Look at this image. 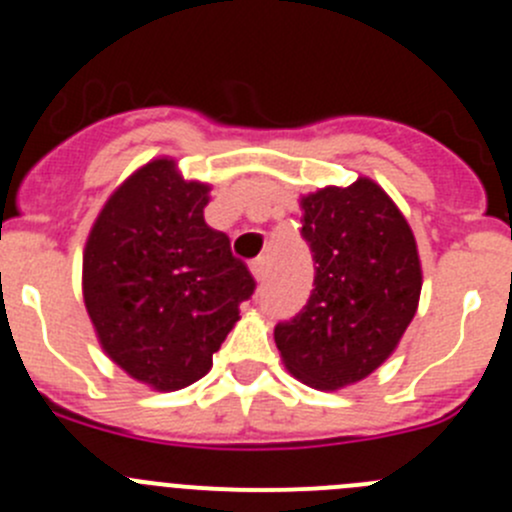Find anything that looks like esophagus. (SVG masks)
I'll return each instance as SVG.
<instances>
[{"label":"esophagus","mask_w":512,"mask_h":512,"mask_svg":"<svg viewBox=\"0 0 512 512\" xmlns=\"http://www.w3.org/2000/svg\"><path fill=\"white\" fill-rule=\"evenodd\" d=\"M267 272H270V260H267V257H257V260L252 262V275H255V280L262 282L267 277Z\"/></svg>","instance_id":"34e87169"}]
</instances>
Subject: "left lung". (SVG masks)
Here are the masks:
<instances>
[{"instance_id":"1","label":"left lung","mask_w":512,"mask_h":512,"mask_svg":"<svg viewBox=\"0 0 512 512\" xmlns=\"http://www.w3.org/2000/svg\"><path fill=\"white\" fill-rule=\"evenodd\" d=\"M302 237L314 260L307 304L275 327L289 374L342 389L384 364L414 319L421 265L414 232L369 178L302 198Z\"/></svg>"}]
</instances>
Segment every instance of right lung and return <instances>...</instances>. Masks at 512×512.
<instances>
[{"instance_id":"1","label":"right lung","mask_w":512,"mask_h":512,"mask_svg":"<svg viewBox=\"0 0 512 512\" xmlns=\"http://www.w3.org/2000/svg\"><path fill=\"white\" fill-rule=\"evenodd\" d=\"M208 190L153 160L108 198L86 242L84 302L101 347L160 391L208 374L257 285L205 223Z\"/></svg>"}]
</instances>
